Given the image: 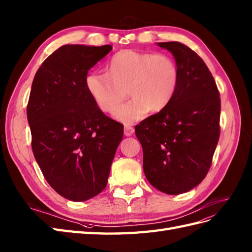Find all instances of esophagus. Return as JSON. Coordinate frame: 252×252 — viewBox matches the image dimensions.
Segmentation results:
<instances>
[{
	"label": "esophagus",
	"mask_w": 252,
	"mask_h": 252,
	"mask_svg": "<svg viewBox=\"0 0 252 252\" xmlns=\"http://www.w3.org/2000/svg\"><path fill=\"white\" fill-rule=\"evenodd\" d=\"M134 132V128L129 126V125H125L124 127V134L126 137H130L131 134Z\"/></svg>",
	"instance_id": "obj_1"
}]
</instances>
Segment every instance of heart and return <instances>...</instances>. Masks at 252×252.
<instances>
[{
    "label": "heart",
    "mask_w": 252,
    "mask_h": 252,
    "mask_svg": "<svg viewBox=\"0 0 252 252\" xmlns=\"http://www.w3.org/2000/svg\"><path fill=\"white\" fill-rule=\"evenodd\" d=\"M180 77L179 66L170 55L127 49L110 59L107 73L90 72L85 88L106 113L113 112L129 93L133 99L114 112L116 119L129 124L149 111L167 108L179 89Z\"/></svg>",
    "instance_id": "heart-1"
}]
</instances>
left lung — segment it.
I'll return each instance as SVG.
<instances>
[{
	"instance_id": "1",
	"label": "left lung",
	"mask_w": 252,
	"mask_h": 252,
	"mask_svg": "<svg viewBox=\"0 0 252 252\" xmlns=\"http://www.w3.org/2000/svg\"><path fill=\"white\" fill-rule=\"evenodd\" d=\"M173 54L180 84L170 105L134 127L152 186L187 192L204 180L220 136V97L204 61L179 41L158 42Z\"/></svg>"
}]
</instances>
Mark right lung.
Listing matches in <instances>:
<instances>
[{
  "label": "right lung",
  "instance_id": "obj_1",
  "mask_svg": "<svg viewBox=\"0 0 252 252\" xmlns=\"http://www.w3.org/2000/svg\"><path fill=\"white\" fill-rule=\"evenodd\" d=\"M112 50L110 45H64L34 77L27 107L34 157L46 181L70 201H87L106 188L124 126L103 113L85 77Z\"/></svg>",
  "mask_w": 252,
  "mask_h": 252
}]
</instances>
